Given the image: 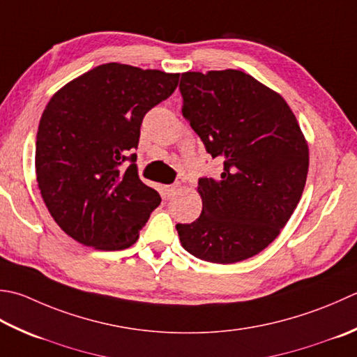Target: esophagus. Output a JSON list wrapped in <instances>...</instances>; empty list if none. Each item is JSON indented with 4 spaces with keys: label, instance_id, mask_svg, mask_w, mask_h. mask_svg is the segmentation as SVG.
<instances>
[{
    "label": "esophagus",
    "instance_id": "34e87169",
    "mask_svg": "<svg viewBox=\"0 0 357 357\" xmlns=\"http://www.w3.org/2000/svg\"><path fill=\"white\" fill-rule=\"evenodd\" d=\"M176 192H178V185H165L164 187V195H165L167 198L174 197V195H176Z\"/></svg>",
    "mask_w": 357,
    "mask_h": 357
}]
</instances>
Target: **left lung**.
Masks as SVG:
<instances>
[{"instance_id": "obj_1", "label": "left lung", "mask_w": 357, "mask_h": 357, "mask_svg": "<svg viewBox=\"0 0 357 357\" xmlns=\"http://www.w3.org/2000/svg\"><path fill=\"white\" fill-rule=\"evenodd\" d=\"M183 114L222 162L220 178H201L202 212L176 225L183 248L229 264L260 254L280 235L302 198L308 141L277 91L238 69L183 73Z\"/></svg>"}]
</instances>
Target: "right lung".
Instances as JSON below:
<instances>
[{"mask_svg":"<svg viewBox=\"0 0 357 357\" xmlns=\"http://www.w3.org/2000/svg\"><path fill=\"white\" fill-rule=\"evenodd\" d=\"M179 74L105 63L55 93L41 114L35 174L66 235L99 250L132 246L159 193L137 173L141 123L178 86ZM132 164L121 169L123 160Z\"/></svg>","mask_w":357,"mask_h":357,"instance_id":"add662e5","label":"right lung"}]
</instances>
